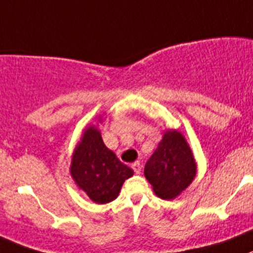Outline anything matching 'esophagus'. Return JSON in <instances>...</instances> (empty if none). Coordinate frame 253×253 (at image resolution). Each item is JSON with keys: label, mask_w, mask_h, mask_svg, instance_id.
Wrapping results in <instances>:
<instances>
[{"label": "esophagus", "mask_w": 253, "mask_h": 253, "mask_svg": "<svg viewBox=\"0 0 253 253\" xmlns=\"http://www.w3.org/2000/svg\"><path fill=\"white\" fill-rule=\"evenodd\" d=\"M132 169H133L134 172H136V173H140L141 172V165H140V162H134V164H132Z\"/></svg>", "instance_id": "1"}]
</instances>
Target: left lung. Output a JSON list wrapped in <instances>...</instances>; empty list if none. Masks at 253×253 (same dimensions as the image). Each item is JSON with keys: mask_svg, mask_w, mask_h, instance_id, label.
<instances>
[{"mask_svg": "<svg viewBox=\"0 0 253 253\" xmlns=\"http://www.w3.org/2000/svg\"><path fill=\"white\" fill-rule=\"evenodd\" d=\"M196 174L193 155L182 134L167 131L145 166V176L164 200L180 195Z\"/></svg>", "mask_w": 253, "mask_h": 253, "instance_id": "8db88e82", "label": "left lung"}]
</instances>
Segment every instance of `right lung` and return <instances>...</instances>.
<instances>
[{
  "label": "right lung",
  "mask_w": 253,
  "mask_h": 253,
  "mask_svg": "<svg viewBox=\"0 0 253 253\" xmlns=\"http://www.w3.org/2000/svg\"><path fill=\"white\" fill-rule=\"evenodd\" d=\"M71 174L92 201L108 204L117 198L133 171L106 147L100 131L89 126L73 153Z\"/></svg>",
  "instance_id": "obj_1"
}]
</instances>
